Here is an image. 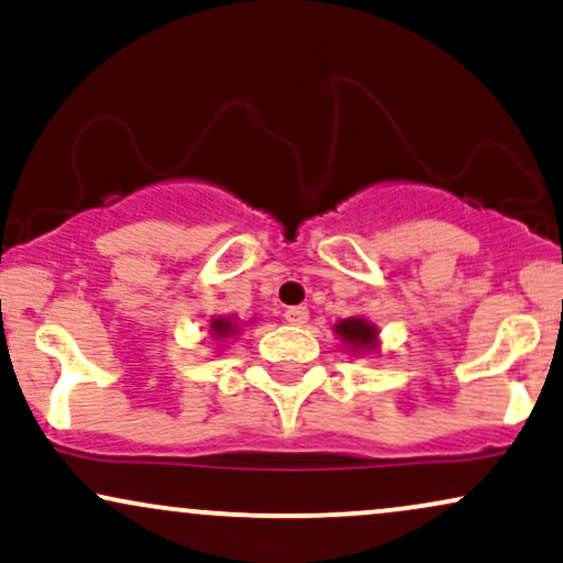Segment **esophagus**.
Returning a JSON list of instances; mask_svg holds the SVG:
<instances>
[{
	"mask_svg": "<svg viewBox=\"0 0 563 563\" xmlns=\"http://www.w3.org/2000/svg\"><path fill=\"white\" fill-rule=\"evenodd\" d=\"M284 321L292 323V327H302V323L308 321V308H302V306L287 308L284 310Z\"/></svg>",
	"mask_w": 563,
	"mask_h": 563,
	"instance_id": "esophagus-1",
	"label": "esophagus"
}]
</instances>
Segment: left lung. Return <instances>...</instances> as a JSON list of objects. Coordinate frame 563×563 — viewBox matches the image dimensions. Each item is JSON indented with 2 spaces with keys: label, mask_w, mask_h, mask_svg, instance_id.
<instances>
[{
  "label": "left lung",
  "mask_w": 563,
  "mask_h": 563,
  "mask_svg": "<svg viewBox=\"0 0 563 563\" xmlns=\"http://www.w3.org/2000/svg\"><path fill=\"white\" fill-rule=\"evenodd\" d=\"M336 336L342 340V345L353 353H374L379 347V329L372 321H366L363 316H353V319H342L334 327Z\"/></svg>",
  "instance_id": "1"
}]
</instances>
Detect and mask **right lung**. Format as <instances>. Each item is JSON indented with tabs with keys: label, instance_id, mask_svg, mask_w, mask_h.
<instances>
[{
	"label": "right lung",
	"instance_id": "right-lung-1",
	"mask_svg": "<svg viewBox=\"0 0 563 563\" xmlns=\"http://www.w3.org/2000/svg\"><path fill=\"white\" fill-rule=\"evenodd\" d=\"M234 334H240V323H236L234 316H218V319L210 321V336L213 340H229Z\"/></svg>",
	"mask_w": 563,
	"mask_h": 563
}]
</instances>
